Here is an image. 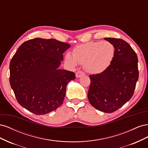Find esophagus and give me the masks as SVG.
Listing matches in <instances>:
<instances>
[{
	"instance_id": "1",
	"label": "esophagus",
	"mask_w": 148,
	"mask_h": 148,
	"mask_svg": "<svg viewBox=\"0 0 148 148\" xmlns=\"http://www.w3.org/2000/svg\"><path fill=\"white\" fill-rule=\"evenodd\" d=\"M84 75V73L83 72H82V71H78L77 73H76V77L78 78H80L81 77H82V76Z\"/></svg>"
}]
</instances>
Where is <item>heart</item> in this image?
<instances>
[{
  "instance_id": "heart-1",
  "label": "heart",
  "mask_w": 148,
  "mask_h": 148,
  "mask_svg": "<svg viewBox=\"0 0 148 148\" xmlns=\"http://www.w3.org/2000/svg\"><path fill=\"white\" fill-rule=\"evenodd\" d=\"M115 53V46L110 42H89L76 47L73 54L66 53L65 60L71 66L82 64L88 73L97 75L109 68L114 60Z\"/></svg>"
}]
</instances>
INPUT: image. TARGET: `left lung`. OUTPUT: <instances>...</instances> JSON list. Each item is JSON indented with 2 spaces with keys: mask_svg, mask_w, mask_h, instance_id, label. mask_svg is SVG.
I'll return each instance as SVG.
<instances>
[{
  "mask_svg": "<svg viewBox=\"0 0 148 148\" xmlns=\"http://www.w3.org/2000/svg\"><path fill=\"white\" fill-rule=\"evenodd\" d=\"M115 49L114 60L100 74L89 76L88 98L92 107L106 113L122 107L133 95L138 79V57L130 45L123 39L106 38Z\"/></svg>",
  "mask_w": 148,
  "mask_h": 148,
  "instance_id": "1",
  "label": "left lung"
}]
</instances>
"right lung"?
Masks as SVG:
<instances>
[{"label":"right lung","mask_w":148,"mask_h":148,"mask_svg":"<svg viewBox=\"0 0 148 148\" xmlns=\"http://www.w3.org/2000/svg\"><path fill=\"white\" fill-rule=\"evenodd\" d=\"M67 43L35 38L23 42L10 63V83L18 102L36 115L57 109L63 103L66 87L75 74L60 69Z\"/></svg>","instance_id":"1"}]
</instances>
